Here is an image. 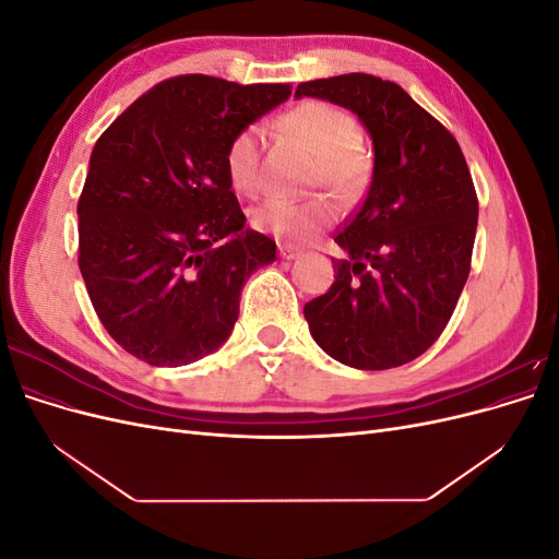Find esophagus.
<instances>
[{
    "label": "esophagus",
    "mask_w": 559,
    "mask_h": 559,
    "mask_svg": "<svg viewBox=\"0 0 559 559\" xmlns=\"http://www.w3.org/2000/svg\"><path fill=\"white\" fill-rule=\"evenodd\" d=\"M300 249L298 247H292V245H282L280 247V257L284 259V261H294V259H298L300 257Z\"/></svg>",
    "instance_id": "obj_1"
}]
</instances>
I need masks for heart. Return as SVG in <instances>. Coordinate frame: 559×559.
Segmentation results:
<instances>
[{"mask_svg":"<svg viewBox=\"0 0 559 559\" xmlns=\"http://www.w3.org/2000/svg\"><path fill=\"white\" fill-rule=\"evenodd\" d=\"M282 130L314 154L312 181L324 183L337 200L357 198L368 179V158L361 151L359 128L341 107L306 99L282 116ZM226 175L242 195L261 191V132L247 126L230 138L226 146ZM335 218L326 198H273L251 212V226L282 242H310L326 230Z\"/></svg>","mask_w":559,"mask_h":559,"instance_id":"1","label":"heart"}]
</instances>
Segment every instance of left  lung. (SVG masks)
Instances as JSON below:
<instances>
[{
  "label": "left lung",
  "instance_id": "8db88e82",
  "mask_svg": "<svg viewBox=\"0 0 559 559\" xmlns=\"http://www.w3.org/2000/svg\"><path fill=\"white\" fill-rule=\"evenodd\" d=\"M296 97L357 114L376 154L366 200L335 235V282L302 308L310 333L352 368L408 364L438 341L468 280L478 198L462 148L392 81L341 74Z\"/></svg>",
  "mask_w": 559,
  "mask_h": 559
}]
</instances>
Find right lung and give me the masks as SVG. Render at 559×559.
<instances>
[{
	"label": "right lung",
	"mask_w": 559,
	"mask_h": 559,
	"mask_svg": "<svg viewBox=\"0 0 559 559\" xmlns=\"http://www.w3.org/2000/svg\"><path fill=\"white\" fill-rule=\"evenodd\" d=\"M292 95L286 83L186 74L158 83L95 142L79 198V267L114 341L177 368L222 347L240 292L277 259L230 191L226 146Z\"/></svg>",
	"instance_id": "add662e5"
}]
</instances>
